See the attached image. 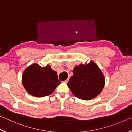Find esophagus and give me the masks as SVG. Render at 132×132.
<instances>
[{
  "mask_svg": "<svg viewBox=\"0 0 132 132\" xmlns=\"http://www.w3.org/2000/svg\"><path fill=\"white\" fill-rule=\"evenodd\" d=\"M69 78H68V79H67V80H66L65 81H64V82H65V83H68V81H69Z\"/></svg>",
  "mask_w": 132,
  "mask_h": 132,
  "instance_id": "esophagus-1",
  "label": "esophagus"
}]
</instances>
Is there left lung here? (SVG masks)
I'll list each match as a JSON object with an SVG mask.
<instances>
[{"label": "left lung", "instance_id": "obj_1", "mask_svg": "<svg viewBox=\"0 0 132 132\" xmlns=\"http://www.w3.org/2000/svg\"><path fill=\"white\" fill-rule=\"evenodd\" d=\"M73 72L68 86L77 97L89 100L96 97L103 89L104 76L94 62L76 66Z\"/></svg>", "mask_w": 132, "mask_h": 132}]
</instances>
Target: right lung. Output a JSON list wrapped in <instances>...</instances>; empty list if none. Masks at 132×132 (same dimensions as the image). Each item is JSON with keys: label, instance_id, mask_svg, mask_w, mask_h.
Segmentation results:
<instances>
[{"label": "right lung", "instance_id": "right-lung-1", "mask_svg": "<svg viewBox=\"0 0 132 132\" xmlns=\"http://www.w3.org/2000/svg\"><path fill=\"white\" fill-rule=\"evenodd\" d=\"M22 82L29 94L37 97L51 95L61 83L56 71L48 64L42 68L36 63L25 69L22 74Z\"/></svg>", "mask_w": 132, "mask_h": 132}]
</instances>
